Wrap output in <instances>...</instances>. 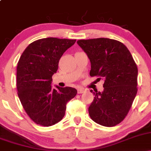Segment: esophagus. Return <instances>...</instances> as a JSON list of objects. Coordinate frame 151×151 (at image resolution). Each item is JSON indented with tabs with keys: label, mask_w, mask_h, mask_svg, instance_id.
Here are the masks:
<instances>
[{
	"label": "esophagus",
	"mask_w": 151,
	"mask_h": 151,
	"mask_svg": "<svg viewBox=\"0 0 151 151\" xmlns=\"http://www.w3.org/2000/svg\"><path fill=\"white\" fill-rule=\"evenodd\" d=\"M86 91L85 89H82V88H79V89H77V93H84Z\"/></svg>",
	"instance_id": "34e87169"
}]
</instances>
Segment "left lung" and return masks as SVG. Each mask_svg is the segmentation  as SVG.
<instances>
[{
	"label": "left lung",
	"instance_id": "obj_1",
	"mask_svg": "<svg viewBox=\"0 0 151 151\" xmlns=\"http://www.w3.org/2000/svg\"><path fill=\"white\" fill-rule=\"evenodd\" d=\"M77 44L91 62L90 76L104 80L102 92L90 91L95 96L89 107L90 117L101 126L117 125L129 113L136 96V62L128 48L115 40H80Z\"/></svg>",
	"mask_w": 151,
	"mask_h": 151
}]
</instances>
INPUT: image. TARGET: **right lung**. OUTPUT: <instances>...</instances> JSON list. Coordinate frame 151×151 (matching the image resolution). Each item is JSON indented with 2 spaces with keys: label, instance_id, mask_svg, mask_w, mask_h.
Returning a JSON list of instances; mask_svg holds the SVG:
<instances>
[{
  "label": "right lung",
  "instance_id": "add662e5",
  "mask_svg": "<svg viewBox=\"0 0 151 151\" xmlns=\"http://www.w3.org/2000/svg\"><path fill=\"white\" fill-rule=\"evenodd\" d=\"M76 40L47 37L30 43L17 66V89L22 106L35 124L50 126L65 116L66 105L77 94L74 88L52 87L59 60Z\"/></svg>",
  "mask_w": 151,
  "mask_h": 151
}]
</instances>
